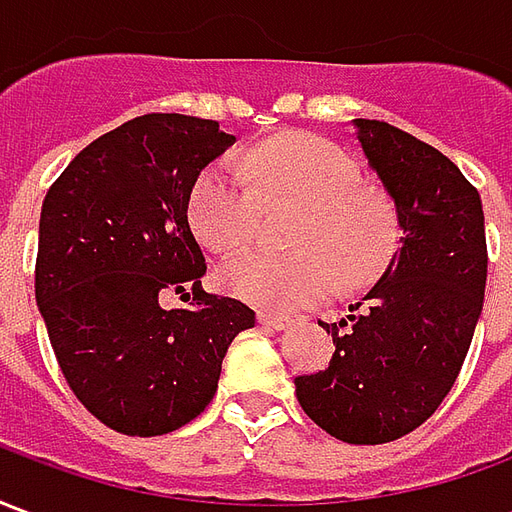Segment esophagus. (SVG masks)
Here are the masks:
<instances>
[{
	"label": "esophagus",
	"instance_id": "1",
	"mask_svg": "<svg viewBox=\"0 0 512 512\" xmlns=\"http://www.w3.org/2000/svg\"><path fill=\"white\" fill-rule=\"evenodd\" d=\"M260 323L263 326H268V329H288L290 323H293V318H288V315H277V312H268L263 310L260 312Z\"/></svg>",
	"mask_w": 512,
	"mask_h": 512
}]
</instances>
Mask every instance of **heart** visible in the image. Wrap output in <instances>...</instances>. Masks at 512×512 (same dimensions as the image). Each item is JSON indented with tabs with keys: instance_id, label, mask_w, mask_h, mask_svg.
Masks as SVG:
<instances>
[{
	"instance_id": "heart-1",
	"label": "heart",
	"mask_w": 512,
	"mask_h": 512,
	"mask_svg": "<svg viewBox=\"0 0 512 512\" xmlns=\"http://www.w3.org/2000/svg\"><path fill=\"white\" fill-rule=\"evenodd\" d=\"M263 202L301 205L299 249H244L222 266L224 288L266 310H301L329 299L340 282L362 288L397 249V213L384 191L362 183V169L323 136L290 134L249 150L244 164L216 158L202 169L189 219L202 244L233 252L255 238Z\"/></svg>"
}]
</instances>
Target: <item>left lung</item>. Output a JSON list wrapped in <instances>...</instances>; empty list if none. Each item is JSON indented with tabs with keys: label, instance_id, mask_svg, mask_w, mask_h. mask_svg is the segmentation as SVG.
I'll return each mask as SVG.
<instances>
[{
	"label": "left lung",
	"instance_id": "1",
	"mask_svg": "<svg viewBox=\"0 0 512 512\" xmlns=\"http://www.w3.org/2000/svg\"><path fill=\"white\" fill-rule=\"evenodd\" d=\"M354 126L403 238L351 315L323 323L332 362L296 378V397L334 439L386 444L419 428L461 373L483 312L488 249L480 194L450 158L384 120Z\"/></svg>",
	"mask_w": 512,
	"mask_h": 512
}]
</instances>
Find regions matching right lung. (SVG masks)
Returning <instances> with one entry per match:
<instances>
[{"mask_svg":"<svg viewBox=\"0 0 512 512\" xmlns=\"http://www.w3.org/2000/svg\"><path fill=\"white\" fill-rule=\"evenodd\" d=\"M216 120L142 115L98 136L51 183L40 211L35 299L73 395L106 428L161 436L211 403L244 301L202 290L191 189L233 145ZM192 304L164 311L160 296Z\"/></svg>","mask_w":512,"mask_h":512,"instance_id":"obj_1","label":"right lung"}]
</instances>
